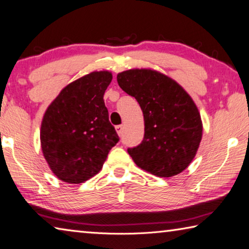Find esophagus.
<instances>
[{"label": "esophagus", "mask_w": 249, "mask_h": 249, "mask_svg": "<svg viewBox=\"0 0 249 249\" xmlns=\"http://www.w3.org/2000/svg\"><path fill=\"white\" fill-rule=\"evenodd\" d=\"M116 131L120 136L121 132H122V125H116Z\"/></svg>", "instance_id": "34e87169"}]
</instances>
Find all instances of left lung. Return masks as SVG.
<instances>
[{
  "label": "left lung",
  "mask_w": 249,
  "mask_h": 249,
  "mask_svg": "<svg viewBox=\"0 0 249 249\" xmlns=\"http://www.w3.org/2000/svg\"><path fill=\"white\" fill-rule=\"evenodd\" d=\"M120 88L139 103L144 138L128 149L134 163L160 178L174 177L193 161L202 140L201 115L191 96L177 81L149 68L117 75Z\"/></svg>",
  "instance_id": "1"
}]
</instances>
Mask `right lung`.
Returning <instances> with one entry per match:
<instances>
[{
  "instance_id": "obj_1",
  "label": "right lung",
  "mask_w": 249,
  "mask_h": 249,
  "mask_svg": "<svg viewBox=\"0 0 249 249\" xmlns=\"http://www.w3.org/2000/svg\"><path fill=\"white\" fill-rule=\"evenodd\" d=\"M111 80L107 71L80 77L63 88L45 111L40 145L59 180L71 184L89 180L119 141L104 101Z\"/></svg>"
}]
</instances>
